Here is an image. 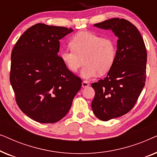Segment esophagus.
Segmentation results:
<instances>
[{
  "instance_id": "1",
  "label": "esophagus",
  "mask_w": 157,
  "mask_h": 157,
  "mask_svg": "<svg viewBox=\"0 0 157 157\" xmlns=\"http://www.w3.org/2000/svg\"><path fill=\"white\" fill-rule=\"evenodd\" d=\"M89 86V83L87 82L86 81H83L82 82V87L83 88H86V87H88Z\"/></svg>"
}]
</instances>
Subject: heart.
Segmentation results:
<instances>
[{
	"label": "heart",
	"mask_w": 157,
	"mask_h": 157,
	"mask_svg": "<svg viewBox=\"0 0 157 157\" xmlns=\"http://www.w3.org/2000/svg\"><path fill=\"white\" fill-rule=\"evenodd\" d=\"M69 46L71 50L62 49L60 58L71 72H76L85 63L81 71L84 78L106 74L114 63L117 50L111 38L90 32H81L71 39Z\"/></svg>",
	"instance_id": "heart-1"
}]
</instances>
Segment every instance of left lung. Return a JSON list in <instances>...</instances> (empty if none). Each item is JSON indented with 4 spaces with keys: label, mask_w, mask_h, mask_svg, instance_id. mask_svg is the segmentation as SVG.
<instances>
[{
    "label": "left lung",
    "mask_w": 157,
    "mask_h": 157,
    "mask_svg": "<svg viewBox=\"0 0 157 157\" xmlns=\"http://www.w3.org/2000/svg\"><path fill=\"white\" fill-rule=\"evenodd\" d=\"M94 26L111 29L119 38L112 67L104 79L93 83L94 114L102 121L121 117L132 110L145 85L147 53L143 38L134 25L114 18Z\"/></svg>",
    "instance_id": "left-lung-1"
}]
</instances>
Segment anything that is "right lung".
Instances as JSON below:
<instances>
[{
	"label": "right lung",
	"mask_w": 157,
	"mask_h": 157,
	"mask_svg": "<svg viewBox=\"0 0 157 157\" xmlns=\"http://www.w3.org/2000/svg\"><path fill=\"white\" fill-rule=\"evenodd\" d=\"M72 31L37 23L23 33L12 50L10 81L16 103L25 114L40 123L63 119L81 87L80 77L58 56L59 40Z\"/></svg>",
	"instance_id": "obj_1"
}]
</instances>
